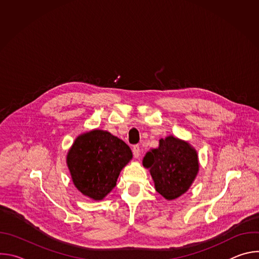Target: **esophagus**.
<instances>
[{"mask_svg":"<svg viewBox=\"0 0 259 259\" xmlns=\"http://www.w3.org/2000/svg\"><path fill=\"white\" fill-rule=\"evenodd\" d=\"M132 152H133V156H134V158H139V156H140V147H139V145H134L133 146V149H132Z\"/></svg>","mask_w":259,"mask_h":259,"instance_id":"obj_1","label":"esophagus"}]
</instances>
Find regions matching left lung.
<instances>
[{
    "instance_id": "obj_1",
    "label": "left lung",
    "mask_w": 259,
    "mask_h": 259,
    "mask_svg": "<svg viewBox=\"0 0 259 259\" xmlns=\"http://www.w3.org/2000/svg\"><path fill=\"white\" fill-rule=\"evenodd\" d=\"M142 165L149 169L156 191L168 201L190 190L200 167L194 146L173 135L160 139L158 149L145 154Z\"/></svg>"
}]
</instances>
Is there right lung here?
Segmentation results:
<instances>
[{
  "label": "right lung",
  "instance_id": "obj_1",
  "mask_svg": "<svg viewBox=\"0 0 259 259\" xmlns=\"http://www.w3.org/2000/svg\"><path fill=\"white\" fill-rule=\"evenodd\" d=\"M132 157L130 147L122 139L93 129L73 141L66 165L77 190L85 197L101 201L116 187L122 169Z\"/></svg>",
  "mask_w": 259,
  "mask_h": 259
}]
</instances>
